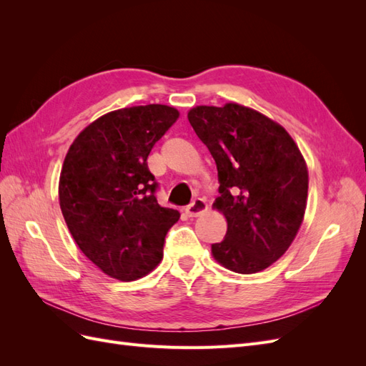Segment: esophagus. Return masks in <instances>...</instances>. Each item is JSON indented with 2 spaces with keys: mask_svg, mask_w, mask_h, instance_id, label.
I'll list each match as a JSON object with an SVG mask.
<instances>
[{
  "mask_svg": "<svg viewBox=\"0 0 366 366\" xmlns=\"http://www.w3.org/2000/svg\"><path fill=\"white\" fill-rule=\"evenodd\" d=\"M206 210H207V204L203 198H195V200L186 207V214L191 218H195V217H200L202 214H204Z\"/></svg>",
  "mask_w": 366,
  "mask_h": 366,
  "instance_id": "esophagus-1",
  "label": "esophagus"
}]
</instances>
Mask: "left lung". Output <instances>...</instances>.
Segmentation results:
<instances>
[{
  "label": "left lung",
  "mask_w": 366,
  "mask_h": 366,
  "mask_svg": "<svg viewBox=\"0 0 366 366\" xmlns=\"http://www.w3.org/2000/svg\"><path fill=\"white\" fill-rule=\"evenodd\" d=\"M187 119L218 169L221 195L214 207L224 215L227 232L212 244V257L242 274L270 267L290 247L304 221V156L278 122L244 105L194 107Z\"/></svg>",
  "instance_id": "obj_1"
}]
</instances>
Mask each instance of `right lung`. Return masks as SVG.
Masks as SVG:
<instances>
[{
	"label": "right lung",
	"mask_w": 366,
	"mask_h": 366,
	"mask_svg": "<svg viewBox=\"0 0 366 366\" xmlns=\"http://www.w3.org/2000/svg\"><path fill=\"white\" fill-rule=\"evenodd\" d=\"M179 109L151 104L109 112L84 128L65 156L59 206L73 239L105 274L129 282L163 258L180 212L162 207L148 169L152 147Z\"/></svg>",
	"instance_id": "1"
}]
</instances>
